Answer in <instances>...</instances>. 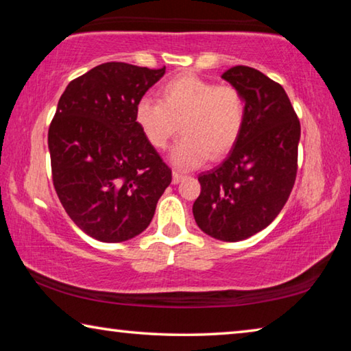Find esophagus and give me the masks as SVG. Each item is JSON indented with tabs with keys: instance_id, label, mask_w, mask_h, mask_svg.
Wrapping results in <instances>:
<instances>
[{
	"instance_id": "1",
	"label": "esophagus",
	"mask_w": 351,
	"mask_h": 351,
	"mask_svg": "<svg viewBox=\"0 0 351 351\" xmlns=\"http://www.w3.org/2000/svg\"><path fill=\"white\" fill-rule=\"evenodd\" d=\"M184 178H186V175L181 173V171H178V170H173V184L181 182Z\"/></svg>"
}]
</instances>
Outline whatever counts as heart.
<instances>
[{
	"label": "heart",
	"mask_w": 351,
	"mask_h": 351,
	"mask_svg": "<svg viewBox=\"0 0 351 351\" xmlns=\"http://www.w3.org/2000/svg\"><path fill=\"white\" fill-rule=\"evenodd\" d=\"M246 119L245 97L234 85H215L192 74H182L161 88V97H142L134 106V121L147 141L165 150L180 132L171 161L195 167L209 156L219 159L239 142Z\"/></svg>",
	"instance_id": "1"
}]
</instances>
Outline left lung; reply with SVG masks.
<instances>
[{
    "label": "left lung",
    "instance_id": "obj_1",
    "mask_svg": "<svg viewBox=\"0 0 351 351\" xmlns=\"http://www.w3.org/2000/svg\"><path fill=\"white\" fill-rule=\"evenodd\" d=\"M223 79L245 97L246 119L229 156L198 176L193 217L204 234L240 241L263 230L287 204L297 175L300 122L280 83L249 66Z\"/></svg>",
    "mask_w": 351,
    "mask_h": 351
}]
</instances>
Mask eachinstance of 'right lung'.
Returning <instances> with one entry per match:
<instances>
[{"mask_svg": "<svg viewBox=\"0 0 351 351\" xmlns=\"http://www.w3.org/2000/svg\"><path fill=\"white\" fill-rule=\"evenodd\" d=\"M165 74L108 62L77 77L47 132L52 182L86 235L121 243L145 230L171 170L134 121L138 100Z\"/></svg>", "mask_w": 351, "mask_h": 351, "instance_id": "obj_1", "label": "right lung"}]
</instances>
